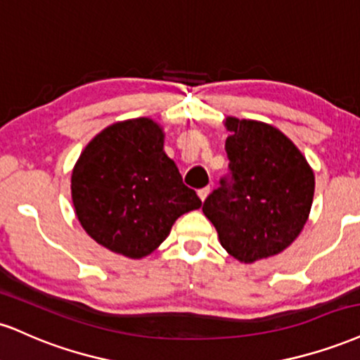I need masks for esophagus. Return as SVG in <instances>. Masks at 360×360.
Instances as JSON below:
<instances>
[{"mask_svg":"<svg viewBox=\"0 0 360 360\" xmlns=\"http://www.w3.org/2000/svg\"><path fill=\"white\" fill-rule=\"evenodd\" d=\"M197 193H198V197H200V200L204 202L205 198H207V195H209L210 193V187H204V188H198L197 190Z\"/></svg>","mask_w":360,"mask_h":360,"instance_id":"1","label":"esophagus"}]
</instances>
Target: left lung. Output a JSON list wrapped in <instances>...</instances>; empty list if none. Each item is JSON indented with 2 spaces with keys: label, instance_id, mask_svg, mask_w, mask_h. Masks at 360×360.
<instances>
[{
  "label": "left lung",
  "instance_id": "left-lung-1",
  "mask_svg": "<svg viewBox=\"0 0 360 360\" xmlns=\"http://www.w3.org/2000/svg\"><path fill=\"white\" fill-rule=\"evenodd\" d=\"M229 173L205 198V217L240 263L280 255L310 214L315 176L305 156L266 122L227 117Z\"/></svg>",
  "mask_w": 360,
  "mask_h": 360
}]
</instances>
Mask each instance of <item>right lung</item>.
Here are the masks:
<instances>
[{"mask_svg":"<svg viewBox=\"0 0 360 360\" xmlns=\"http://www.w3.org/2000/svg\"><path fill=\"white\" fill-rule=\"evenodd\" d=\"M72 202L97 244L133 259L153 252L181 214L202 205L148 117L116 122L89 143L72 172Z\"/></svg>","mask_w":360,"mask_h":360,"instance_id":"obj_1","label":"right lung"}]
</instances>
